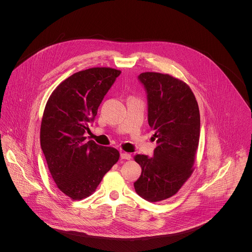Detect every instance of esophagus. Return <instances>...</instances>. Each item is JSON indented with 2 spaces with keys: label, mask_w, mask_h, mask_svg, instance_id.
I'll list each match as a JSON object with an SVG mask.
<instances>
[{
  "label": "esophagus",
  "mask_w": 252,
  "mask_h": 252,
  "mask_svg": "<svg viewBox=\"0 0 252 252\" xmlns=\"http://www.w3.org/2000/svg\"><path fill=\"white\" fill-rule=\"evenodd\" d=\"M120 157H121V159H124V160H130V159L132 158L131 154L126 153V152H122V153L120 154Z\"/></svg>",
  "instance_id": "1"
}]
</instances>
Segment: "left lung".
<instances>
[{
	"label": "left lung",
	"mask_w": 252,
	"mask_h": 252,
	"mask_svg": "<svg viewBox=\"0 0 252 252\" xmlns=\"http://www.w3.org/2000/svg\"><path fill=\"white\" fill-rule=\"evenodd\" d=\"M148 102V124L155 131L153 157L137 154L142 174L136 192L149 202L176 195L194 171L200 139V111L190 87L168 73L139 75Z\"/></svg>",
	"instance_id": "left-lung-1"
}]
</instances>
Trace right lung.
I'll return each instance as SVG.
<instances>
[{
    "instance_id": "add662e5",
    "label": "right lung",
    "mask_w": 252,
    "mask_h": 252,
    "mask_svg": "<svg viewBox=\"0 0 252 252\" xmlns=\"http://www.w3.org/2000/svg\"><path fill=\"white\" fill-rule=\"evenodd\" d=\"M121 71L90 68L62 81L45 105L40 125V146L57 187L73 201L92 195L118 161L114 147L86 141L105 95Z\"/></svg>"
}]
</instances>
